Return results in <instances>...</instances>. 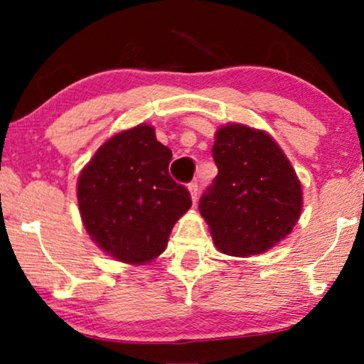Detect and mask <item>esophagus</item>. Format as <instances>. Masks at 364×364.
Wrapping results in <instances>:
<instances>
[{
    "label": "esophagus",
    "instance_id": "1",
    "mask_svg": "<svg viewBox=\"0 0 364 364\" xmlns=\"http://www.w3.org/2000/svg\"><path fill=\"white\" fill-rule=\"evenodd\" d=\"M187 189H189V192H191V198H192V200H198V194H199V183L198 182H191L189 186H187Z\"/></svg>",
    "mask_w": 364,
    "mask_h": 364
}]
</instances>
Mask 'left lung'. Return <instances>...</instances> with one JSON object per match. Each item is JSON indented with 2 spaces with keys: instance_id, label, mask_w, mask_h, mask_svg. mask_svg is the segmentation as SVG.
<instances>
[{
  "instance_id": "8db88e82",
  "label": "left lung",
  "mask_w": 364,
  "mask_h": 364,
  "mask_svg": "<svg viewBox=\"0 0 364 364\" xmlns=\"http://www.w3.org/2000/svg\"><path fill=\"white\" fill-rule=\"evenodd\" d=\"M218 175L199 200L216 249L233 257L264 254L291 233L303 208L301 182L271 134L226 124L215 134Z\"/></svg>"
}]
</instances>
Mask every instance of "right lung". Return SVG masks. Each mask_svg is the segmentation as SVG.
<instances>
[{
  "mask_svg": "<svg viewBox=\"0 0 364 364\" xmlns=\"http://www.w3.org/2000/svg\"><path fill=\"white\" fill-rule=\"evenodd\" d=\"M170 160L155 127L138 124L107 139L81 170V221L98 249L119 262L143 266L156 259L192 206L189 191L170 177Z\"/></svg>",
  "mask_w": 364,
  "mask_h": 364,
  "instance_id": "add662e5",
  "label": "right lung"
}]
</instances>
